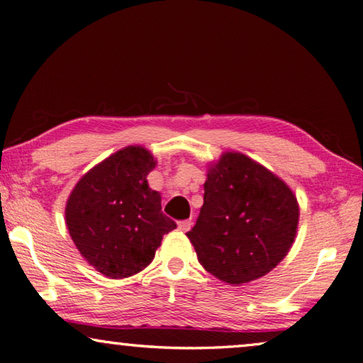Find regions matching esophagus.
Wrapping results in <instances>:
<instances>
[{
    "label": "esophagus",
    "instance_id": "esophagus-1",
    "mask_svg": "<svg viewBox=\"0 0 363 363\" xmlns=\"http://www.w3.org/2000/svg\"><path fill=\"white\" fill-rule=\"evenodd\" d=\"M192 225H194V222L192 220H181L179 223H177V227H179V230L181 232H189L190 228H192Z\"/></svg>",
    "mask_w": 363,
    "mask_h": 363
}]
</instances>
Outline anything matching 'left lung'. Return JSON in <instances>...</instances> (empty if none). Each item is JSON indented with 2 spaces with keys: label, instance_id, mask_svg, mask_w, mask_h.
Returning <instances> with one entry per match:
<instances>
[{
  "label": "left lung",
  "instance_id": "left-lung-1",
  "mask_svg": "<svg viewBox=\"0 0 363 363\" xmlns=\"http://www.w3.org/2000/svg\"><path fill=\"white\" fill-rule=\"evenodd\" d=\"M298 216L296 196L281 177L232 150L209 164L203 206L187 236L206 272L241 286L284 259Z\"/></svg>",
  "mask_w": 363,
  "mask_h": 363
}]
</instances>
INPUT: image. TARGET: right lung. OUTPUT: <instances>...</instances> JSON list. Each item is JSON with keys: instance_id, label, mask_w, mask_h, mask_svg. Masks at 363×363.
I'll return each mask as SVG.
<instances>
[{"instance_id": "right-lung-1", "label": "right lung", "mask_w": 363, "mask_h": 363, "mask_svg": "<svg viewBox=\"0 0 363 363\" xmlns=\"http://www.w3.org/2000/svg\"><path fill=\"white\" fill-rule=\"evenodd\" d=\"M154 155L128 146L85 173L65 208L67 227L79 252L113 279L140 273L152 262L163 235L176 223L162 213V196L149 187Z\"/></svg>"}]
</instances>
